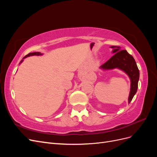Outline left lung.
Instances as JSON below:
<instances>
[{
  "mask_svg": "<svg viewBox=\"0 0 157 157\" xmlns=\"http://www.w3.org/2000/svg\"><path fill=\"white\" fill-rule=\"evenodd\" d=\"M113 53L115 54L107 62L103 64L100 68L104 70L118 68L125 72L130 77L131 85L128 103H130L137 92L140 78V71L132 56L129 54L126 50H121L119 46H113Z\"/></svg>",
  "mask_w": 157,
  "mask_h": 157,
  "instance_id": "obj_1",
  "label": "left lung"
}]
</instances>
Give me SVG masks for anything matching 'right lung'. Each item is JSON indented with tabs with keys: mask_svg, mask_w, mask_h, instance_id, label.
I'll return each mask as SVG.
<instances>
[{
	"mask_svg": "<svg viewBox=\"0 0 157 157\" xmlns=\"http://www.w3.org/2000/svg\"><path fill=\"white\" fill-rule=\"evenodd\" d=\"M40 55H42V54H40V52H33V53H29V54H28L26 55L23 59H24V58H27V57H29V56H40ZM22 61H23V60L21 61L20 63H21Z\"/></svg>",
	"mask_w": 157,
	"mask_h": 157,
	"instance_id": "right-lung-1",
	"label": "right lung"
}]
</instances>
